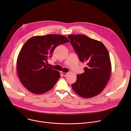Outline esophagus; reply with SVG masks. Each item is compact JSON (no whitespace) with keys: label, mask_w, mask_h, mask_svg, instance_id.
Segmentation results:
<instances>
[{"label":"esophagus","mask_w":131,"mask_h":131,"mask_svg":"<svg viewBox=\"0 0 131 131\" xmlns=\"http://www.w3.org/2000/svg\"><path fill=\"white\" fill-rule=\"evenodd\" d=\"M68 74V72H62V74L63 76H66L67 74Z\"/></svg>","instance_id":"34e87169"}]
</instances>
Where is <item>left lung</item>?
Instances as JSON below:
<instances>
[{
    "label": "left lung",
    "mask_w": 131,
    "mask_h": 131,
    "mask_svg": "<svg viewBox=\"0 0 131 131\" xmlns=\"http://www.w3.org/2000/svg\"><path fill=\"white\" fill-rule=\"evenodd\" d=\"M80 62L86 64L84 72L77 74L71 85L81 97L91 98L101 93L110 78L111 65L108 51L104 45L83 35L68 36Z\"/></svg>",
    "instance_id": "8db88e82"
}]
</instances>
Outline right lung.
Here are the masks:
<instances>
[{"label":"right lung","mask_w":131,"mask_h":131,"mask_svg":"<svg viewBox=\"0 0 131 131\" xmlns=\"http://www.w3.org/2000/svg\"><path fill=\"white\" fill-rule=\"evenodd\" d=\"M68 42L64 36L49 34L32 37L24 43L18 55L16 68L21 83L29 92L41 94L53 88L60 74L48 66V60L56 47Z\"/></svg>","instance_id":"1"}]
</instances>
